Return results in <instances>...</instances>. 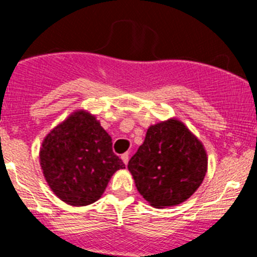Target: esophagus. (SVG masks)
Returning <instances> with one entry per match:
<instances>
[{"mask_svg": "<svg viewBox=\"0 0 257 257\" xmlns=\"http://www.w3.org/2000/svg\"><path fill=\"white\" fill-rule=\"evenodd\" d=\"M121 160H123L124 164H128V160H129V154L128 153H124V154H121Z\"/></svg>", "mask_w": 257, "mask_h": 257, "instance_id": "esophagus-1", "label": "esophagus"}]
</instances>
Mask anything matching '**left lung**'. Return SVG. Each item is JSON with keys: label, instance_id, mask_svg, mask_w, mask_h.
<instances>
[{"label": "left lung", "instance_id": "left-lung-1", "mask_svg": "<svg viewBox=\"0 0 257 257\" xmlns=\"http://www.w3.org/2000/svg\"><path fill=\"white\" fill-rule=\"evenodd\" d=\"M128 169L145 200L165 208L195 193L205 178L208 157L201 142L180 120L168 119L149 126Z\"/></svg>", "mask_w": 257, "mask_h": 257}]
</instances>
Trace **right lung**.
<instances>
[{
	"instance_id": "right-lung-1",
	"label": "right lung",
	"mask_w": 257,
	"mask_h": 257,
	"mask_svg": "<svg viewBox=\"0 0 257 257\" xmlns=\"http://www.w3.org/2000/svg\"><path fill=\"white\" fill-rule=\"evenodd\" d=\"M112 138L94 115L77 110L52 129L40 150L46 181L72 206L93 204L116 170L125 165L113 153Z\"/></svg>"
}]
</instances>
